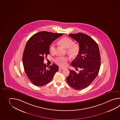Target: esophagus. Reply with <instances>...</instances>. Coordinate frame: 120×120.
Masks as SVG:
<instances>
[{
	"instance_id": "34e87169",
	"label": "esophagus",
	"mask_w": 120,
	"mask_h": 120,
	"mask_svg": "<svg viewBox=\"0 0 120 120\" xmlns=\"http://www.w3.org/2000/svg\"><path fill=\"white\" fill-rule=\"evenodd\" d=\"M64 68H61V67H59V70H64Z\"/></svg>"
}]
</instances>
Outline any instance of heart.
I'll return each instance as SVG.
<instances>
[{
    "label": "heart",
    "mask_w": 120,
    "mask_h": 120,
    "mask_svg": "<svg viewBox=\"0 0 120 120\" xmlns=\"http://www.w3.org/2000/svg\"><path fill=\"white\" fill-rule=\"evenodd\" d=\"M59 43L61 45L67 49V52L71 56H75L78 53L79 48L77 45L74 44L73 41L68 38H64L61 39ZM55 44H52L49 48V51L53 53L55 50ZM68 59L67 57L59 56L54 59V61L56 64L61 67H65L67 65Z\"/></svg>",
    "instance_id": "1"
}]
</instances>
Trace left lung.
I'll return each mask as SVG.
<instances>
[{
	"mask_svg": "<svg viewBox=\"0 0 120 120\" xmlns=\"http://www.w3.org/2000/svg\"><path fill=\"white\" fill-rule=\"evenodd\" d=\"M79 45L78 55L72 62L71 66L79 73L70 71L67 77L69 85L76 90L85 88L92 82L98 75L100 67V55L98 44L91 37L82 33L69 34Z\"/></svg>",
	"mask_w": 120,
	"mask_h": 120,
	"instance_id": "1",
	"label": "left lung"
}]
</instances>
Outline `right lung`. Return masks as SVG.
Instances as JSON below:
<instances>
[{"instance_id": "obj_1", "label": "right lung", "mask_w": 120, "mask_h": 120, "mask_svg": "<svg viewBox=\"0 0 120 120\" xmlns=\"http://www.w3.org/2000/svg\"><path fill=\"white\" fill-rule=\"evenodd\" d=\"M63 34L42 31L33 35L28 41L22 56L25 72L30 81L37 86H43L51 81L59 67L55 64L47 68L44 57L49 53L52 42Z\"/></svg>"}]
</instances>
